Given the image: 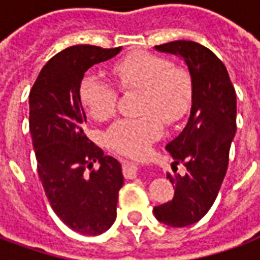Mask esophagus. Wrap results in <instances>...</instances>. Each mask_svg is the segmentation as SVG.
<instances>
[{"mask_svg":"<svg viewBox=\"0 0 260 260\" xmlns=\"http://www.w3.org/2000/svg\"><path fill=\"white\" fill-rule=\"evenodd\" d=\"M138 171L136 164L129 163V161H124V175L126 178H134Z\"/></svg>","mask_w":260,"mask_h":260,"instance_id":"34e87169","label":"esophagus"}]
</instances>
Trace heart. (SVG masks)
<instances>
[{"mask_svg": "<svg viewBox=\"0 0 260 260\" xmlns=\"http://www.w3.org/2000/svg\"><path fill=\"white\" fill-rule=\"evenodd\" d=\"M115 85L122 93L139 91L135 118L114 122L104 135L111 150L131 157L146 154L161 134V121L173 124L185 114L192 100L189 72L161 55L135 51L110 67ZM79 100L91 118L106 121L115 111L118 93L93 74L80 80Z\"/></svg>", "mask_w": 260, "mask_h": 260, "instance_id": "1", "label": "heart"}]
</instances>
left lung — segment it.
Masks as SVG:
<instances>
[{"instance_id": "1", "label": "left lung", "mask_w": 260, "mask_h": 260, "mask_svg": "<svg viewBox=\"0 0 260 260\" xmlns=\"http://www.w3.org/2000/svg\"><path fill=\"white\" fill-rule=\"evenodd\" d=\"M156 50L182 57L192 78L189 121L166 146L174 157V166L182 163L186 173L184 177L167 174L175 185L174 198L153 209L158 221L186 227L209 212L223 184L237 131V97L227 68L205 46L175 40L156 46Z\"/></svg>"}]
</instances>
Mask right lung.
<instances>
[{
    "label": "right lung",
    "instance_id": "add662e5",
    "mask_svg": "<svg viewBox=\"0 0 260 260\" xmlns=\"http://www.w3.org/2000/svg\"><path fill=\"white\" fill-rule=\"evenodd\" d=\"M119 51L90 44L65 48L43 67L29 94V129L46 196L61 221L85 235L113 225L124 177L118 160L86 136L79 85L87 69Z\"/></svg>",
    "mask_w": 260,
    "mask_h": 260
}]
</instances>
